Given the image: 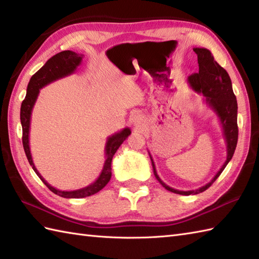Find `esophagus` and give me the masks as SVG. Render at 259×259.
I'll return each mask as SVG.
<instances>
[{
	"instance_id": "esophagus-1",
	"label": "esophagus",
	"mask_w": 259,
	"mask_h": 259,
	"mask_svg": "<svg viewBox=\"0 0 259 259\" xmlns=\"http://www.w3.org/2000/svg\"><path fill=\"white\" fill-rule=\"evenodd\" d=\"M131 122H133V124L135 126H138V128H139V126L144 125V123H145V117L141 113L136 112L133 115V117H131Z\"/></svg>"
}]
</instances>
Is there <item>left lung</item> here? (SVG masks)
I'll use <instances>...</instances> for the list:
<instances>
[{
    "label": "left lung",
    "mask_w": 259,
    "mask_h": 259,
    "mask_svg": "<svg viewBox=\"0 0 259 259\" xmlns=\"http://www.w3.org/2000/svg\"><path fill=\"white\" fill-rule=\"evenodd\" d=\"M194 52L197 54L198 67L196 72L188 76V83L195 92L203 96V101L217 115L223 128L225 142L227 147V156L222 168L214 175V177L205 186L194 190H178L166 185L159 177L155 167V162L149 153L153 175L159 183L167 190L178 195L189 196L197 195L205 191L210 187L221 174L226 168L228 162L232 160L238 140V126H237V100L233 91L232 80L229 78L227 71L221 67L212 57L211 52L205 48H194Z\"/></svg>",
    "instance_id": "obj_1"
}]
</instances>
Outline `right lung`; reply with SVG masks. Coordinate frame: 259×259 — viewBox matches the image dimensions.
Masks as SVG:
<instances>
[{"mask_svg": "<svg viewBox=\"0 0 259 259\" xmlns=\"http://www.w3.org/2000/svg\"><path fill=\"white\" fill-rule=\"evenodd\" d=\"M82 58H83V54H79L76 52L68 50L60 52L56 54V56H53L51 59H49L46 64L43 65L36 73L32 75L29 84H27L25 99L21 104L20 119L22 124V134H23V136H22V142H23V148L27 160H29L35 174L38 176V178L45 183L48 188L56 195L63 198H84L91 195H95L98 191H100L103 187L109 183L110 178H111V162L114 153L117 152L118 148L122 145V142L128 138V136L131 134V130L129 128H124L119 131V133L108 137L106 147H104L106 161L103 163L102 171L95 183L84 187V188L71 191L57 189L49 184L48 181L42 177L41 174L37 171V169L34 166V162H33L30 150V126L33 107H34L38 93H40V90L42 88L50 84L53 81H57L59 79L64 78V76H68L74 73L76 68H78L82 62Z\"/></svg>", "mask_w": 259, "mask_h": 259, "instance_id": "add662e5", "label": "right lung"}]
</instances>
